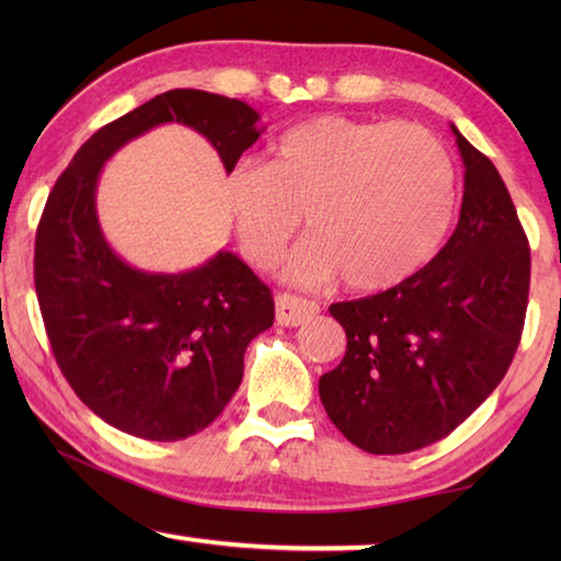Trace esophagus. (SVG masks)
<instances>
[{
  "instance_id": "34e87169",
  "label": "esophagus",
  "mask_w": 561,
  "mask_h": 561,
  "mask_svg": "<svg viewBox=\"0 0 561 561\" xmlns=\"http://www.w3.org/2000/svg\"><path fill=\"white\" fill-rule=\"evenodd\" d=\"M274 304H277V321L282 327H299L319 314L317 301L294 297V294H277Z\"/></svg>"
}]
</instances>
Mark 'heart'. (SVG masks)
<instances>
[{"mask_svg": "<svg viewBox=\"0 0 561 561\" xmlns=\"http://www.w3.org/2000/svg\"><path fill=\"white\" fill-rule=\"evenodd\" d=\"M237 240L270 270L297 234L314 230L284 264V277L319 284L344 274L378 291L428 262L455 207V168L438 136L417 123L321 116L284 133L272 163L230 175Z\"/></svg>", "mask_w": 561, "mask_h": 561, "instance_id": "heart-1", "label": "heart"}]
</instances>
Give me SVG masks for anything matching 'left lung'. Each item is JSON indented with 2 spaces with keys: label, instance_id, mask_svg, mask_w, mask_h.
Instances as JSON below:
<instances>
[{
  "label": "left lung",
  "instance_id": "obj_1",
  "mask_svg": "<svg viewBox=\"0 0 561 561\" xmlns=\"http://www.w3.org/2000/svg\"><path fill=\"white\" fill-rule=\"evenodd\" d=\"M453 133L465 190L450 240L396 287L329 307L346 356L319 378L321 403L374 455L450 435L505 378L525 327L527 234L492 160Z\"/></svg>",
  "mask_w": 561,
  "mask_h": 561
}]
</instances>
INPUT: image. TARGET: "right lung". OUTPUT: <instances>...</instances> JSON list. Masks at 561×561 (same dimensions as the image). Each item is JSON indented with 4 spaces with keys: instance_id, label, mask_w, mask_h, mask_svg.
Here are the masks:
<instances>
[{
    "instance_id": "obj_1",
    "label": "right lung",
    "mask_w": 561,
    "mask_h": 561,
    "mask_svg": "<svg viewBox=\"0 0 561 561\" xmlns=\"http://www.w3.org/2000/svg\"><path fill=\"white\" fill-rule=\"evenodd\" d=\"M257 121L237 99L165 91L93 133L46 201L34 284L54 358L93 413L136 438L183 440L225 411L242 381L247 344L272 327L274 299L232 252L180 274L123 262L99 225V173L160 123L203 133L232 173L260 138Z\"/></svg>"
}]
</instances>
